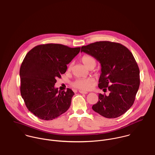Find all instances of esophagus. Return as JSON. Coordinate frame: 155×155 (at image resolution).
<instances>
[{
	"label": "esophagus",
	"mask_w": 155,
	"mask_h": 155,
	"mask_svg": "<svg viewBox=\"0 0 155 155\" xmlns=\"http://www.w3.org/2000/svg\"><path fill=\"white\" fill-rule=\"evenodd\" d=\"M79 93H81V94H87V93H88V92L84 91H82V90H79Z\"/></svg>",
	"instance_id": "esophagus-1"
}]
</instances>
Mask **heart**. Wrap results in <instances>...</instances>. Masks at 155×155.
<instances>
[{
    "mask_svg": "<svg viewBox=\"0 0 155 155\" xmlns=\"http://www.w3.org/2000/svg\"><path fill=\"white\" fill-rule=\"evenodd\" d=\"M82 62L89 69L91 67H95L96 59L94 58L90 55H84L81 59ZM72 68V63H70L68 65L67 70L70 71ZM93 83V81L90 78H79L75 80L72 85L74 87L82 90H88L91 88Z\"/></svg>",
    "mask_w": 155,
    "mask_h": 155,
    "instance_id": "b5f03b06",
    "label": "heart"
}]
</instances>
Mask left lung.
Here are the masks:
<instances>
[{
    "label": "left lung",
    "mask_w": 155,
    "mask_h": 155,
    "mask_svg": "<svg viewBox=\"0 0 155 155\" xmlns=\"http://www.w3.org/2000/svg\"><path fill=\"white\" fill-rule=\"evenodd\" d=\"M101 65L98 87L110 91L108 96L99 94L93 110L107 118L124 114L133 104L138 91L139 69L130 50L120 44L100 41L81 47Z\"/></svg>",
    "instance_id": "8db88e82"
}]
</instances>
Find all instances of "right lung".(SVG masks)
I'll use <instances>...</instances> for the list:
<instances>
[{"mask_svg":"<svg viewBox=\"0 0 155 155\" xmlns=\"http://www.w3.org/2000/svg\"><path fill=\"white\" fill-rule=\"evenodd\" d=\"M80 50L48 44L34 47L25 56L20 68L21 93L28 110L38 118L53 120L70 107L74 92L58 91L54 84Z\"/></svg>","mask_w":155,"mask_h":155,"instance_id":"1","label":"right lung"}]
</instances>
